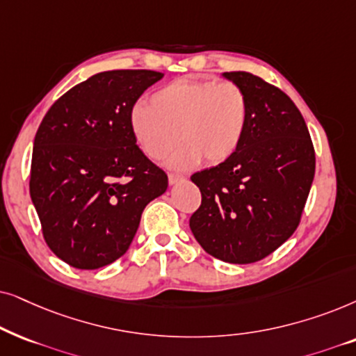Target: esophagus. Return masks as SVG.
Returning a JSON list of instances; mask_svg holds the SVG:
<instances>
[{"label":"esophagus","instance_id":"esophagus-1","mask_svg":"<svg viewBox=\"0 0 356 356\" xmlns=\"http://www.w3.org/2000/svg\"><path fill=\"white\" fill-rule=\"evenodd\" d=\"M182 181H184V175L174 174V172L169 174V184H177V182H182Z\"/></svg>","mask_w":356,"mask_h":356}]
</instances>
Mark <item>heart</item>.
Wrapping results in <instances>:
<instances>
[{
    "mask_svg": "<svg viewBox=\"0 0 356 356\" xmlns=\"http://www.w3.org/2000/svg\"><path fill=\"white\" fill-rule=\"evenodd\" d=\"M129 120L136 143L154 161L168 158L181 138L184 143L170 165L188 169L203 158L210 164L222 163L238 151L249 101L236 83L175 79L151 94L149 106L136 102Z\"/></svg>",
    "mask_w": 356,
    "mask_h": 356,
    "instance_id": "heart-1",
    "label": "heart"
}]
</instances>
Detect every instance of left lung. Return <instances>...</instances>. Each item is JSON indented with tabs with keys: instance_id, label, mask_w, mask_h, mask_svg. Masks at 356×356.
Returning <instances> with one entry per match:
<instances>
[{
	"instance_id": "8db88e82",
	"label": "left lung",
	"mask_w": 356,
	"mask_h": 356,
	"mask_svg": "<svg viewBox=\"0 0 356 356\" xmlns=\"http://www.w3.org/2000/svg\"><path fill=\"white\" fill-rule=\"evenodd\" d=\"M225 76L248 96V127L231 158L192 174L202 203L188 225L213 257L252 264L296 231L314 179L316 153L305 118L280 88L248 71Z\"/></svg>"
}]
</instances>
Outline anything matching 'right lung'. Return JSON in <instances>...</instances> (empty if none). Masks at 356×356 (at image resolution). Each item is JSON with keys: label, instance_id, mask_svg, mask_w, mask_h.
Masks as SVG:
<instances>
[{"label": "right lung", "instance_id": "1", "mask_svg": "<svg viewBox=\"0 0 356 356\" xmlns=\"http://www.w3.org/2000/svg\"><path fill=\"white\" fill-rule=\"evenodd\" d=\"M163 78L151 70L97 73L66 91L35 134L29 191L47 245L94 270L130 248L141 213L168 188L130 129V108Z\"/></svg>", "mask_w": 356, "mask_h": 356}]
</instances>
